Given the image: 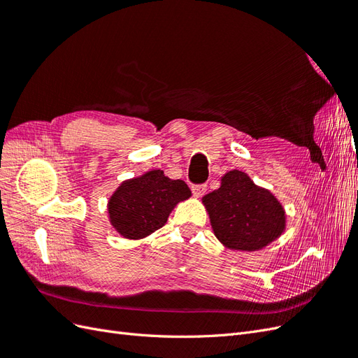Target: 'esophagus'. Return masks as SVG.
Here are the masks:
<instances>
[{"label":"esophagus","instance_id":"34e87169","mask_svg":"<svg viewBox=\"0 0 358 358\" xmlns=\"http://www.w3.org/2000/svg\"><path fill=\"white\" fill-rule=\"evenodd\" d=\"M206 188H208V187H206L204 183H194V185H191V191L196 197H201L203 194L206 192Z\"/></svg>","mask_w":358,"mask_h":358}]
</instances>
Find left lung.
Segmentation results:
<instances>
[{"instance_id": "1", "label": "left lung", "mask_w": 358, "mask_h": 358, "mask_svg": "<svg viewBox=\"0 0 358 358\" xmlns=\"http://www.w3.org/2000/svg\"><path fill=\"white\" fill-rule=\"evenodd\" d=\"M203 203L215 236L236 251L262 249L285 229L280 203L239 170L227 173L221 187L204 196Z\"/></svg>"}]
</instances>
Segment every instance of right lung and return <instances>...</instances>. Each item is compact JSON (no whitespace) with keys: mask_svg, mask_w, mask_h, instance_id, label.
I'll list each match as a JSON object with an SVG mask.
<instances>
[{"mask_svg":"<svg viewBox=\"0 0 358 358\" xmlns=\"http://www.w3.org/2000/svg\"><path fill=\"white\" fill-rule=\"evenodd\" d=\"M191 197L183 180H173L161 170L122 182L109 200L110 222L127 239H142L167 222L175 206Z\"/></svg>","mask_w":358,"mask_h":358,"instance_id":"right-lung-1","label":"right lung"}]
</instances>
